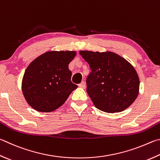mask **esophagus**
<instances>
[{"mask_svg":"<svg viewBox=\"0 0 160 160\" xmlns=\"http://www.w3.org/2000/svg\"><path fill=\"white\" fill-rule=\"evenodd\" d=\"M78 86H79L80 88H82V89H85V88H86L85 82H83V81H82V82H81V83H80L79 85H78Z\"/></svg>","mask_w":160,"mask_h":160,"instance_id":"1","label":"esophagus"}]
</instances>
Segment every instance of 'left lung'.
<instances>
[{"label":"left lung","mask_w":160,"mask_h":160,"mask_svg":"<svg viewBox=\"0 0 160 160\" xmlns=\"http://www.w3.org/2000/svg\"><path fill=\"white\" fill-rule=\"evenodd\" d=\"M91 72L87 78V92L96 108L118 112L129 107L139 92L138 75L131 63L112 52L82 50Z\"/></svg>","instance_id":"left-lung-1"}]
</instances>
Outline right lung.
<instances>
[{"label":"right lung","mask_w":160,"mask_h":160,"mask_svg":"<svg viewBox=\"0 0 160 160\" xmlns=\"http://www.w3.org/2000/svg\"><path fill=\"white\" fill-rule=\"evenodd\" d=\"M75 51H50L38 57L26 69L22 93L28 105L37 111L49 112L62 106L78 88L72 83L68 64Z\"/></svg>","instance_id":"right-lung-1"}]
</instances>
